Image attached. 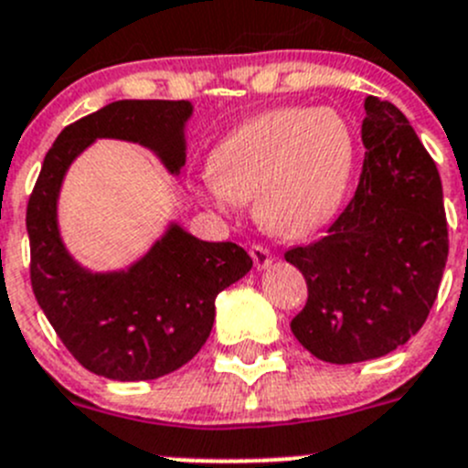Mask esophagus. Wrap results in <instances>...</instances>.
<instances>
[{"label": "esophagus", "instance_id": "obj_1", "mask_svg": "<svg viewBox=\"0 0 468 468\" xmlns=\"http://www.w3.org/2000/svg\"><path fill=\"white\" fill-rule=\"evenodd\" d=\"M249 253H251L253 265H256V270H267V267L271 265L270 249L262 247V244H253V247L249 249Z\"/></svg>", "mask_w": 468, "mask_h": 468}]
</instances>
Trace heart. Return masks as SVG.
Wrapping results in <instances>:
<instances>
[{
  "label": "heart",
  "instance_id": "heart-1",
  "mask_svg": "<svg viewBox=\"0 0 468 468\" xmlns=\"http://www.w3.org/2000/svg\"><path fill=\"white\" fill-rule=\"evenodd\" d=\"M356 169V137L331 107H281L226 134L203 171L198 198L221 215L256 201L279 238H306L338 215Z\"/></svg>",
  "mask_w": 468,
  "mask_h": 468
}]
</instances>
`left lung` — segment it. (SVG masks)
I'll return each mask as SVG.
<instances>
[{
  "instance_id": "left-lung-1",
  "label": "left lung",
  "mask_w": 468,
  "mask_h": 468,
  "mask_svg": "<svg viewBox=\"0 0 468 468\" xmlns=\"http://www.w3.org/2000/svg\"><path fill=\"white\" fill-rule=\"evenodd\" d=\"M364 171L329 233L285 251L308 285L294 338L326 364H359L405 345L425 324L448 258L437 165L405 113L366 98Z\"/></svg>"
}]
</instances>
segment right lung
I'll use <instances>...</instances> for the list:
<instances>
[{"label":"right lung","mask_w":468,"mask_h":468,"mask_svg":"<svg viewBox=\"0 0 468 468\" xmlns=\"http://www.w3.org/2000/svg\"><path fill=\"white\" fill-rule=\"evenodd\" d=\"M187 100H119L63 128L27 206L31 288L68 352L95 375L144 382L197 356L215 322L217 294L251 270L233 242H203L178 224L128 270L90 271L68 253L57 203L66 171L95 139L148 148L166 171L187 160Z\"/></svg>","instance_id":"add662e5"}]
</instances>
